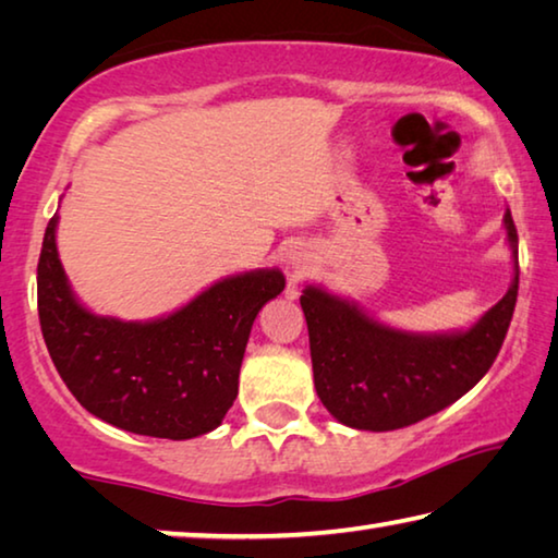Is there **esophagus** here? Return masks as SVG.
Segmentation results:
<instances>
[{
	"label": "esophagus",
	"instance_id": "34e87169",
	"mask_svg": "<svg viewBox=\"0 0 558 558\" xmlns=\"http://www.w3.org/2000/svg\"><path fill=\"white\" fill-rule=\"evenodd\" d=\"M302 272H305V266L300 260H292V278H302Z\"/></svg>",
	"mask_w": 558,
	"mask_h": 558
}]
</instances>
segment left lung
<instances>
[{"mask_svg": "<svg viewBox=\"0 0 558 558\" xmlns=\"http://www.w3.org/2000/svg\"><path fill=\"white\" fill-rule=\"evenodd\" d=\"M505 229L514 258L512 286L465 332H401L323 288L302 290L315 389L339 423L376 433L405 428L458 401L489 372L519 290L517 229L509 211Z\"/></svg>", "mask_w": 558, "mask_h": 558, "instance_id": "left-lung-1", "label": "left lung"}]
</instances>
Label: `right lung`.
I'll return each mask as SVG.
<instances>
[{
  "label": "right lung",
  "instance_id": "add662e5",
  "mask_svg": "<svg viewBox=\"0 0 558 558\" xmlns=\"http://www.w3.org/2000/svg\"><path fill=\"white\" fill-rule=\"evenodd\" d=\"M53 216L36 268L39 323L56 372L83 409L137 436L186 440L223 421L239 393L253 319L286 288L282 272L219 280L153 323L93 315L75 300L56 251Z\"/></svg>",
  "mask_w": 558,
  "mask_h": 558
}]
</instances>
